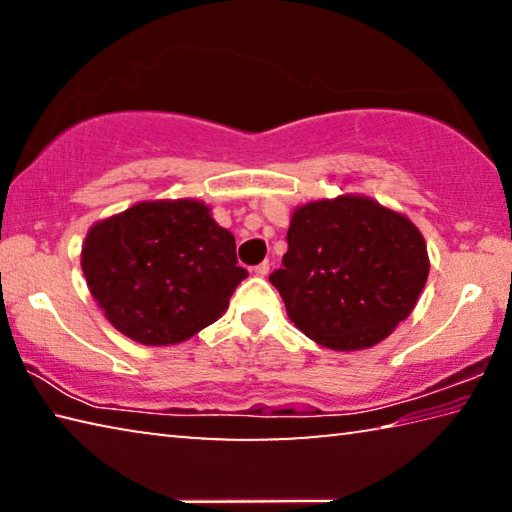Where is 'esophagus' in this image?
I'll return each mask as SVG.
<instances>
[{
    "instance_id": "1",
    "label": "esophagus",
    "mask_w": 512,
    "mask_h": 512,
    "mask_svg": "<svg viewBox=\"0 0 512 512\" xmlns=\"http://www.w3.org/2000/svg\"><path fill=\"white\" fill-rule=\"evenodd\" d=\"M253 271L257 273V275H268V271H271V264H268V262H262V264H257L255 268H253Z\"/></svg>"
}]
</instances>
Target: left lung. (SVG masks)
Segmentation results:
<instances>
[{
	"mask_svg": "<svg viewBox=\"0 0 512 512\" xmlns=\"http://www.w3.org/2000/svg\"><path fill=\"white\" fill-rule=\"evenodd\" d=\"M287 244L268 280L300 332L332 350L384 341L411 314L429 275L420 230L363 196L298 207Z\"/></svg>",
	"mask_w": 512,
	"mask_h": 512,
	"instance_id": "1",
	"label": "left lung"
}]
</instances>
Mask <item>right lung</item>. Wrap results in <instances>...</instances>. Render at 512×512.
Here are the masks:
<instances>
[{
	"mask_svg": "<svg viewBox=\"0 0 512 512\" xmlns=\"http://www.w3.org/2000/svg\"><path fill=\"white\" fill-rule=\"evenodd\" d=\"M235 237L198 201L137 203L94 225L81 266L121 334L173 345L212 325L248 275Z\"/></svg>",
	"mask_w": 512,
	"mask_h": 512,
	"instance_id": "obj_1",
	"label": "right lung"
}]
</instances>
